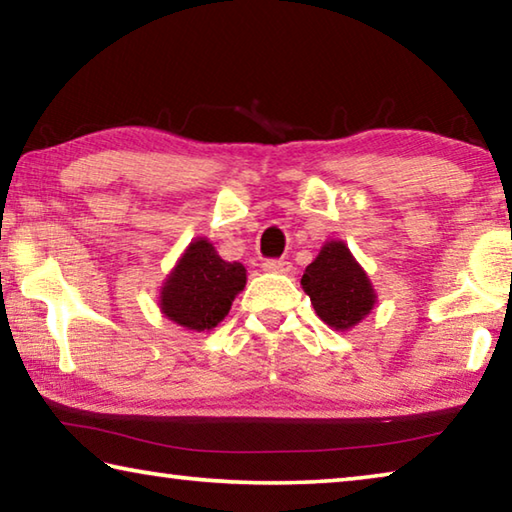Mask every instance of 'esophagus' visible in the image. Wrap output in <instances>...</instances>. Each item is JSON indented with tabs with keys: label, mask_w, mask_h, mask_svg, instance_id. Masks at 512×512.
Returning <instances> with one entry per match:
<instances>
[{
	"label": "esophagus",
	"mask_w": 512,
	"mask_h": 512,
	"mask_svg": "<svg viewBox=\"0 0 512 512\" xmlns=\"http://www.w3.org/2000/svg\"><path fill=\"white\" fill-rule=\"evenodd\" d=\"M262 268L266 273H289L291 262H287V259H266Z\"/></svg>",
	"instance_id": "34e87169"
}]
</instances>
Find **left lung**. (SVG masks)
Returning a JSON list of instances; mask_svg holds the SVG:
<instances>
[{"label":"left lung","instance_id":"obj_1","mask_svg":"<svg viewBox=\"0 0 512 512\" xmlns=\"http://www.w3.org/2000/svg\"><path fill=\"white\" fill-rule=\"evenodd\" d=\"M300 284L320 320L341 332L361 323L377 300L370 277L343 241H327Z\"/></svg>","mask_w":512,"mask_h":512}]
</instances>
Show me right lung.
Instances as JSON below:
<instances>
[{
  "label": "right lung",
  "instance_id": "add662e5",
  "mask_svg": "<svg viewBox=\"0 0 512 512\" xmlns=\"http://www.w3.org/2000/svg\"><path fill=\"white\" fill-rule=\"evenodd\" d=\"M244 287V264L225 262L210 241L198 237L164 280L160 309L180 327L205 332L228 316L232 300Z\"/></svg>",
  "mask_w": 512,
  "mask_h": 512
}]
</instances>
